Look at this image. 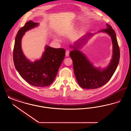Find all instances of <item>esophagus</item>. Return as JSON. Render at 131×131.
<instances>
[{
	"label": "esophagus",
	"mask_w": 131,
	"mask_h": 131,
	"mask_svg": "<svg viewBox=\"0 0 131 131\" xmlns=\"http://www.w3.org/2000/svg\"><path fill=\"white\" fill-rule=\"evenodd\" d=\"M69 51H66V53H65V56H66V57H69Z\"/></svg>",
	"instance_id": "1"
}]
</instances>
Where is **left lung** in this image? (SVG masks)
Segmentation results:
<instances>
[{
	"mask_svg": "<svg viewBox=\"0 0 131 131\" xmlns=\"http://www.w3.org/2000/svg\"><path fill=\"white\" fill-rule=\"evenodd\" d=\"M107 28L97 32H105L111 38L113 44V55L109 64L106 68L95 67L86 55L79 50L94 34L87 33L74 42L70 53L73 62V70L79 85L82 88L94 89L107 83L117 67L120 58V50L115 31L110 25L106 24Z\"/></svg>",
	"mask_w": 131,
	"mask_h": 131,
	"instance_id": "8db88e82",
	"label": "left lung"
}]
</instances>
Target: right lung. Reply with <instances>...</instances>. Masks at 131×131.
Returning <instances> with one entry per match:
<instances>
[{
    "label": "right lung",
    "mask_w": 131,
    "mask_h": 131,
    "mask_svg": "<svg viewBox=\"0 0 131 131\" xmlns=\"http://www.w3.org/2000/svg\"><path fill=\"white\" fill-rule=\"evenodd\" d=\"M39 25L30 20L18 31L15 38L13 51L15 66L21 77L28 83L38 87L52 83L65 56L63 48H53L46 45L39 59L31 62L27 58L21 48V40L25 32Z\"/></svg>",
    "instance_id": "right-lung-1"
}]
</instances>
